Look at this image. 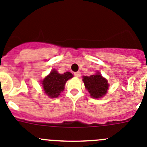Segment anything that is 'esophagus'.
<instances>
[{
    "label": "esophagus",
    "instance_id": "1",
    "mask_svg": "<svg viewBox=\"0 0 147 147\" xmlns=\"http://www.w3.org/2000/svg\"><path fill=\"white\" fill-rule=\"evenodd\" d=\"M74 76H76V77H80V76H81V72H80V71H76V72H75V73H74Z\"/></svg>",
    "mask_w": 147,
    "mask_h": 147
}]
</instances>
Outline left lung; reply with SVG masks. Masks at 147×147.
I'll return each instance as SVG.
<instances>
[{
    "mask_svg": "<svg viewBox=\"0 0 147 147\" xmlns=\"http://www.w3.org/2000/svg\"><path fill=\"white\" fill-rule=\"evenodd\" d=\"M85 87L92 98H98L104 96L108 89V81L99 73L90 76H84Z\"/></svg>",
    "mask_w": 147,
    "mask_h": 147,
    "instance_id": "8db88e82",
    "label": "left lung"
}]
</instances>
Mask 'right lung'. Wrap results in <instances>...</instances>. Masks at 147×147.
<instances>
[{"label":"right lung","instance_id":"right-lung-1","mask_svg":"<svg viewBox=\"0 0 147 147\" xmlns=\"http://www.w3.org/2000/svg\"><path fill=\"white\" fill-rule=\"evenodd\" d=\"M72 77V74L69 71L59 74L56 70H52L42 81L44 91L51 98H57L59 96L60 92L63 91L66 81Z\"/></svg>","mask_w":147,"mask_h":147}]
</instances>
